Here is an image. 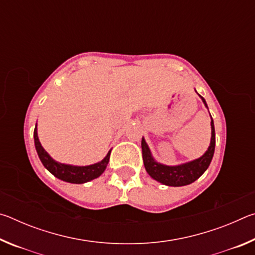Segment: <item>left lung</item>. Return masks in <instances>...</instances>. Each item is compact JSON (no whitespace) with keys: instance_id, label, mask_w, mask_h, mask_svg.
<instances>
[{"instance_id":"obj_1","label":"left lung","mask_w":255,"mask_h":255,"mask_svg":"<svg viewBox=\"0 0 255 255\" xmlns=\"http://www.w3.org/2000/svg\"><path fill=\"white\" fill-rule=\"evenodd\" d=\"M200 98L204 101L205 106L208 108L205 99L200 96ZM211 117V116H210ZM211 140L210 145L207 152L202 155L201 157L195 159V161L181 164V165L176 166H167L164 164L157 163L153 158L150 150L148 148L147 144L141 138V152H143V161L145 169L147 173L152 176L154 180L158 181L165 185H170V187H182V185H187L192 182H195L197 179L204 174V172L208 169L209 164L213 159L214 152H215V127H214V120L211 118Z\"/></svg>"}]
</instances>
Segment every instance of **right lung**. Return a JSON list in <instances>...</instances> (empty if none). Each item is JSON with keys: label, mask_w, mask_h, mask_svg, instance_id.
<instances>
[{"label": "right lung", "mask_w": 255, "mask_h": 255, "mask_svg": "<svg viewBox=\"0 0 255 255\" xmlns=\"http://www.w3.org/2000/svg\"><path fill=\"white\" fill-rule=\"evenodd\" d=\"M33 138H34V146H36V150L38 153L41 163L44 164V166L48 170L51 174L55 175L56 178H58L63 181L70 183H85L89 182L93 179H97L98 176H100L103 172H105L106 167L109 163L110 153L107 154V156L102 159L101 162L92 164V165L88 166H75V165H68V164H63L56 162L55 159L49 156V154L42 148L39 139H38V133H37V125L34 127L33 131Z\"/></svg>", "instance_id": "add662e5"}]
</instances>
